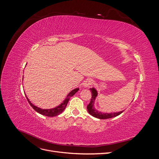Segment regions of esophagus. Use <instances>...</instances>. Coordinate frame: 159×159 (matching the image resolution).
<instances>
[{
    "instance_id": "1",
    "label": "esophagus",
    "mask_w": 159,
    "mask_h": 159,
    "mask_svg": "<svg viewBox=\"0 0 159 159\" xmlns=\"http://www.w3.org/2000/svg\"><path fill=\"white\" fill-rule=\"evenodd\" d=\"M93 80H91V79H87L85 81H84V88H89V86H91L93 84Z\"/></svg>"
}]
</instances>
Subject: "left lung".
Listing matches in <instances>:
<instances>
[{
	"mask_svg": "<svg viewBox=\"0 0 159 159\" xmlns=\"http://www.w3.org/2000/svg\"><path fill=\"white\" fill-rule=\"evenodd\" d=\"M91 91V99L90 101V103L88 104L87 106V109L88 111V113L92 115L93 117L100 119H109V118H112L118 116L119 115L122 113L123 112V111H121L119 112H114V113H103L101 112L98 109H96L94 104H95V101L96 98L98 97V91L95 89V88H92L89 89Z\"/></svg>",
	"mask_w": 159,
	"mask_h": 159,
	"instance_id": "obj_1",
	"label": "left lung"
}]
</instances>
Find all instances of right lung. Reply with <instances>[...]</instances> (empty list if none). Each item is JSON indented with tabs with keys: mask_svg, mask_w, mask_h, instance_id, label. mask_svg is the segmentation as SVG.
Segmentation results:
<instances>
[{
	"mask_svg": "<svg viewBox=\"0 0 159 159\" xmlns=\"http://www.w3.org/2000/svg\"><path fill=\"white\" fill-rule=\"evenodd\" d=\"M23 80V79H22ZM80 89L79 88H75L73 90H71L70 92L68 93V95H67L66 98L64 100V102H62L61 103H60L58 106H56V107L54 108H52V109H41L40 107H36V105H33L31 102L28 99V98H27V96L26 95V99L28 100V103L31 105V107L34 109L36 112L39 113L41 115H45V116H48V117H55L57 116V115H60L61 113L63 112V111L65 109V108L67 106V104H68L69 100L70 99V98L71 96H73L76 92H78V90Z\"/></svg>",
	"mask_w": 159,
	"mask_h": 159,
	"instance_id": "add662e5",
	"label": "right lung"
}]
</instances>
